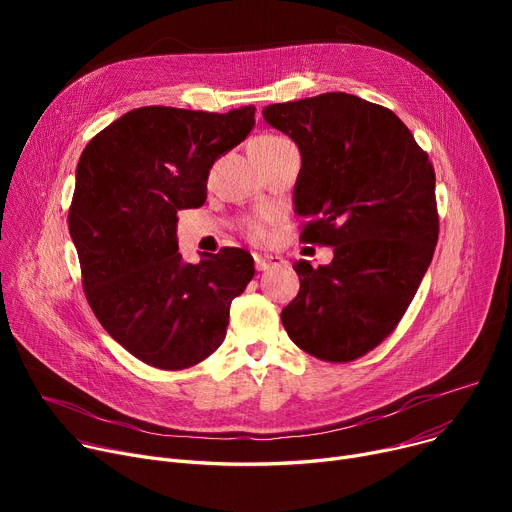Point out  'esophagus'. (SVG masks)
<instances>
[{
  "label": "esophagus",
  "instance_id": "34e87169",
  "mask_svg": "<svg viewBox=\"0 0 512 512\" xmlns=\"http://www.w3.org/2000/svg\"><path fill=\"white\" fill-rule=\"evenodd\" d=\"M253 261H255V267L259 272H265L270 270V267H276V265H282L284 259L280 255H253Z\"/></svg>",
  "mask_w": 512,
  "mask_h": 512
}]
</instances>
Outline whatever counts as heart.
Instances as JSON below:
<instances>
[{"mask_svg": "<svg viewBox=\"0 0 512 512\" xmlns=\"http://www.w3.org/2000/svg\"><path fill=\"white\" fill-rule=\"evenodd\" d=\"M284 143H290V141H286V139H282V137H276V134H261V137L253 139L251 149H253V147L272 149V147H278V145H284ZM249 234H251V238H255V240L263 238V226H261L259 222H251V224H249Z\"/></svg>", "mask_w": 512, "mask_h": 512, "instance_id": "obj_1", "label": "heart"}]
</instances>
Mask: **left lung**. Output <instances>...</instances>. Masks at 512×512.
<instances>
[{"label":"left lung","instance_id":"8db88e82","mask_svg":"<svg viewBox=\"0 0 512 512\" xmlns=\"http://www.w3.org/2000/svg\"><path fill=\"white\" fill-rule=\"evenodd\" d=\"M263 120L301 151L292 203L311 220L301 238L334 247L317 270L294 261L301 288L282 324L305 353L353 361L396 328L432 263L434 166L394 112L357 95L274 103Z\"/></svg>","mask_w":512,"mask_h":512}]
</instances>
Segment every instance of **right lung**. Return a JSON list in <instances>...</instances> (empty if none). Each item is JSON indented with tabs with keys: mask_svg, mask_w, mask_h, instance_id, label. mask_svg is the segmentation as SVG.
<instances>
[{
	"mask_svg": "<svg viewBox=\"0 0 512 512\" xmlns=\"http://www.w3.org/2000/svg\"><path fill=\"white\" fill-rule=\"evenodd\" d=\"M253 126L255 105L228 114L147 105L105 126L78 159L68 228L87 301L105 332L151 367L207 359L255 276L242 249L186 263L176 236V213L205 203L213 161Z\"/></svg>",
	"mask_w": 512,
	"mask_h": 512,
	"instance_id": "1",
	"label": "right lung"
}]
</instances>
